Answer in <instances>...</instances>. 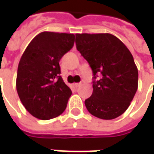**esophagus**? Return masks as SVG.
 Wrapping results in <instances>:
<instances>
[{
  "instance_id": "34e87169",
  "label": "esophagus",
  "mask_w": 154,
  "mask_h": 154,
  "mask_svg": "<svg viewBox=\"0 0 154 154\" xmlns=\"http://www.w3.org/2000/svg\"><path fill=\"white\" fill-rule=\"evenodd\" d=\"M80 86H81V83H73V87L74 88H78Z\"/></svg>"
}]
</instances>
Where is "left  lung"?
Listing matches in <instances>:
<instances>
[{
	"label": "left lung",
	"instance_id": "obj_1",
	"mask_svg": "<svg viewBox=\"0 0 154 154\" xmlns=\"http://www.w3.org/2000/svg\"><path fill=\"white\" fill-rule=\"evenodd\" d=\"M76 45L94 75L93 94L85 100L87 109L103 120L121 116L138 87V71L131 53L110 33H77Z\"/></svg>",
	"mask_w": 154,
	"mask_h": 154
}]
</instances>
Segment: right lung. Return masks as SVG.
<instances>
[{"mask_svg":"<svg viewBox=\"0 0 154 154\" xmlns=\"http://www.w3.org/2000/svg\"><path fill=\"white\" fill-rule=\"evenodd\" d=\"M72 33L42 32L33 38L20 59L16 87L25 109L39 120L60 116L72 90L60 76V60L74 45Z\"/></svg>","mask_w":154,"mask_h":154,"instance_id":"add662e5","label":"right lung"}]
</instances>
